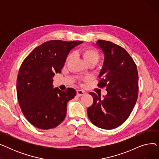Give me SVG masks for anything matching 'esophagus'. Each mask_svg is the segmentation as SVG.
I'll return each mask as SVG.
<instances>
[{"label":"esophagus","mask_w":159,"mask_h":159,"mask_svg":"<svg viewBox=\"0 0 159 159\" xmlns=\"http://www.w3.org/2000/svg\"><path fill=\"white\" fill-rule=\"evenodd\" d=\"M84 93H85L84 91L83 90H80V89L77 90V95L79 97H81L82 95H84Z\"/></svg>","instance_id":"obj_1"}]
</instances>
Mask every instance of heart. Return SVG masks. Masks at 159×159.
I'll list each match as a JSON object with an SVG mask.
<instances>
[{
  "instance_id": "heart-1",
  "label": "heart",
  "mask_w": 159,
  "mask_h": 159,
  "mask_svg": "<svg viewBox=\"0 0 159 159\" xmlns=\"http://www.w3.org/2000/svg\"><path fill=\"white\" fill-rule=\"evenodd\" d=\"M78 52L84 58L86 64L94 63L95 64L98 61L100 55L96 49L89 47H84L80 49ZM71 58V55H68L66 57V61H68Z\"/></svg>"
}]
</instances>
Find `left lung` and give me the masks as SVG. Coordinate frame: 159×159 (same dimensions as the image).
Segmentation results:
<instances>
[{
	"label": "left lung",
	"mask_w": 159,
	"mask_h": 159,
	"mask_svg": "<svg viewBox=\"0 0 159 159\" xmlns=\"http://www.w3.org/2000/svg\"><path fill=\"white\" fill-rule=\"evenodd\" d=\"M96 44L104 56L98 86L106 87L107 93L101 98L100 95L89 93L93 102L87 112L96 126L111 129L127 120L135 105L139 92L138 71L133 58L121 46L102 40Z\"/></svg>",
	"instance_id": "1"
}]
</instances>
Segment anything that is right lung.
<instances>
[{"label": "right lung", "mask_w": 159, "mask_h": 159, "mask_svg": "<svg viewBox=\"0 0 159 159\" xmlns=\"http://www.w3.org/2000/svg\"><path fill=\"white\" fill-rule=\"evenodd\" d=\"M82 41H47L25 58L17 80L19 106L26 119L42 129L54 128L65 119L67 103L76 95L73 88H53V78L60 73L70 50Z\"/></svg>", "instance_id": "add662e5"}]
</instances>
